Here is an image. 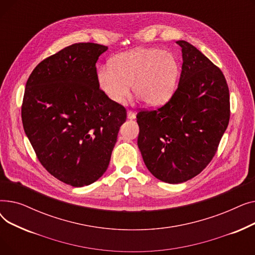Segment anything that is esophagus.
<instances>
[{
  "label": "esophagus",
  "mask_w": 255,
  "mask_h": 255,
  "mask_svg": "<svg viewBox=\"0 0 255 255\" xmlns=\"http://www.w3.org/2000/svg\"><path fill=\"white\" fill-rule=\"evenodd\" d=\"M127 119H129V120H134V119H135V114L133 113V112H131V111H128V112H127Z\"/></svg>",
  "instance_id": "esophagus-1"
}]
</instances>
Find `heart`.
<instances>
[{"label":"heart","instance_id":"1","mask_svg":"<svg viewBox=\"0 0 255 255\" xmlns=\"http://www.w3.org/2000/svg\"><path fill=\"white\" fill-rule=\"evenodd\" d=\"M114 68L105 66L98 72V83L112 102L122 104L133 92L146 105L166 103L175 93L180 64L171 52L142 48L125 52L114 60Z\"/></svg>","mask_w":255,"mask_h":255}]
</instances>
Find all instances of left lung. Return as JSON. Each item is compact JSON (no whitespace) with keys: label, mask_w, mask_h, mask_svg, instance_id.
Instances as JSON below:
<instances>
[{"label":"left lung","mask_w":255,"mask_h":255,"mask_svg":"<svg viewBox=\"0 0 255 255\" xmlns=\"http://www.w3.org/2000/svg\"><path fill=\"white\" fill-rule=\"evenodd\" d=\"M182 47L178 89L156 111L137 116V145L158 180L179 184L202 172L215 155L230 122V91L217 66L189 42Z\"/></svg>","instance_id":"8db88e82"}]
</instances>
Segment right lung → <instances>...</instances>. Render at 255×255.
<instances>
[{
  "mask_svg": "<svg viewBox=\"0 0 255 255\" xmlns=\"http://www.w3.org/2000/svg\"><path fill=\"white\" fill-rule=\"evenodd\" d=\"M107 46L75 43L42 62L25 85L21 120L44 168L73 187L106 171L126 110L99 88L96 62Z\"/></svg>",
  "mask_w": 255,
  "mask_h": 255,
  "instance_id": "obj_1",
  "label": "right lung"
}]
</instances>
